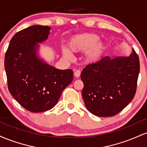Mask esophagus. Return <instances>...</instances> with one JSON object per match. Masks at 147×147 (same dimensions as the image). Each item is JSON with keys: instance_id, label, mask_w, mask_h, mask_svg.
Listing matches in <instances>:
<instances>
[{"instance_id": "esophagus-1", "label": "esophagus", "mask_w": 147, "mask_h": 147, "mask_svg": "<svg viewBox=\"0 0 147 147\" xmlns=\"http://www.w3.org/2000/svg\"><path fill=\"white\" fill-rule=\"evenodd\" d=\"M80 75H81V71L79 70H77L75 72V73H74V75H75V77H80Z\"/></svg>"}]
</instances>
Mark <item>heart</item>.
Instances as JSON below:
<instances>
[{
  "instance_id": "1",
  "label": "heart",
  "mask_w": 147,
  "mask_h": 147,
  "mask_svg": "<svg viewBox=\"0 0 147 147\" xmlns=\"http://www.w3.org/2000/svg\"><path fill=\"white\" fill-rule=\"evenodd\" d=\"M99 36L95 34H82L72 36L68 42V48L73 52H86L85 59L88 62H95L102 57L105 45L99 41ZM65 47L62 48L65 58L70 59L71 52Z\"/></svg>"
}]
</instances>
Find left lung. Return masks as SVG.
I'll return each mask as SVG.
<instances>
[{"label": "left lung", "instance_id": "obj_1", "mask_svg": "<svg viewBox=\"0 0 147 147\" xmlns=\"http://www.w3.org/2000/svg\"><path fill=\"white\" fill-rule=\"evenodd\" d=\"M140 72L134 49L129 57H103L84 68L82 97L88 111L99 117L119 113L132 101Z\"/></svg>", "mask_w": 147, "mask_h": 147}]
</instances>
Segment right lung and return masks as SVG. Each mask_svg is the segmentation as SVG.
Instances as JSON below:
<instances>
[{
  "mask_svg": "<svg viewBox=\"0 0 147 147\" xmlns=\"http://www.w3.org/2000/svg\"><path fill=\"white\" fill-rule=\"evenodd\" d=\"M50 29L37 25L18 32L11 38L5 57L9 92L23 108L34 113L52 109L73 79L71 69L55 68L37 52L38 43L48 39Z\"/></svg>",
  "mask_w": 147,
  "mask_h": 147,
  "instance_id": "right-lung-1",
  "label": "right lung"
}]
</instances>
